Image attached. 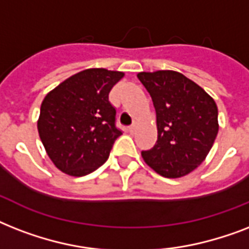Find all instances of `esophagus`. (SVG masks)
<instances>
[{
  "instance_id": "1",
  "label": "esophagus",
  "mask_w": 249,
  "mask_h": 249,
  "mask_svg": "<svg viewBox=\"0 0 249 249\" xmlns=\"http://www.w3.org/2000/svg\"><path fill=\"white\" fill-rule=\"evenodd\" d=\"M136 129H137V124H136V123H134V124H133L132 126H129V132L134 133V132H136Z\"/></svg>"
}]
</instances>
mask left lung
Returning a JSON list of instances; mask_svg holds the SVG:
<instances>
[{
	"mask_svg": "<svg viewBox=\"0 0 249 249\" xmlns=\"http://www.w3.org/2000/svg\"><path fill=\"white\" fill-rule=\"evenodd\" d=\"M156 109L158 141L142 152L144 163L166 178L191 173L205 160L218 133L214 99L177 71L140 72Z\"/></svg>",
	"mask_w": 249,
	"mask_h": 249,
	"instance_id": "8db88e82",
	"label": "left lung"
}]
</instances>
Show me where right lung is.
Segmentation results:
<instances>
[{"instance_id":"obj_1","label":"right lung","mask_w":249,"mask_h":249,"mask_svg":"<svg viewBox=\"0 0 249 249\" xmlns=\"http://www.w3.org/2000/svg\"><path fill=\"white\" fill-rule=\"evenodd\" d=\"M124 72L89 68L50 90L41 103L38 136L53 164L63 173L83 177L108 159L121 132L108 102Z\"/></svg>"}]
</instances>
